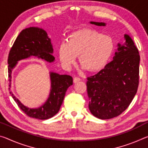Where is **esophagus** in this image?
I'll return each mask as SVG.
<instances>
[{
  "instance_id": "obj_1",
  "label": "esophagus",
  "mask_w": 148,
  "mask_h": 148,
  "mask_svg": "<svg viewBox=\"0 0 148 148\" xmlns=\"http://www.w3.org/2000/svg\"><path fill=\"white\" fill-rule=\"evenodd\" d=\"M79 81H80V79L79 78V77H74V78L73 79V82H74V84L77 83V82H78Z\"/></svg>"
}]
</instances>
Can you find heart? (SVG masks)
Here are the masks:
<instances>
[{
  "label": "heart",
  "mask_w": 148,
  "mask_h": 148,
  "mask_svg": "<svg viewBox=\"0 0 148 148\" xmlns=\"http://www.w3.org/2000/svg\"><path fill=\"white\" fill-rule=\"evenodd\" d=\"M114 50V41L110 36L90 30H81L74 32L70 41L64 40L61 42L59 56L65 70L71 69L80 55L82 69L95 72L106 66Z\"/></svg>",
  "instance_id": "obj_1"
}]
</instances>
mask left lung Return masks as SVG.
I'll use <instances>...</instances> for the list:
<instances>
[{"instance_id": "obj_1", "label": "left lung", "mask_w": 148, "mask_h": 148, "mask_svg": "<svg viewBox=\"0 0 148 148\" xmlns=\"http://www.w3.org/2000/svg\"><path fill=\"white\" fill-rule=\"evenodd\" d=\"M97 26L102 22L91 21ZM123 45L117 44L113 61L97 74L87 77L89 108L97 118L108 119L119 116L131 104L138 87L140 56L128 34Z\"/></svg>"}]
</instances>
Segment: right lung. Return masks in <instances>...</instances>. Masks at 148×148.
<instances>
[{
  "label": "right lung",
  "mask_w": 148,
  "mask_h": 148,
  "mask_svg": "<svg viewBox=\"0 0 148 148\" xmlns=\"http://www.w3.org/2000/svg\"><path fill=\"white\" fill-rule=\"evenodd\" d=\"M53 49L51 39L47 32L39 27H29L20 32L10 51L8 59L10 88L11 87L12 72L19 61L32 56L42 59L49 62L54 61L52 56ZM51 89L48 99L41 106L30 108L25 106L10 91L15 102L27 116L38 119H47L58 113L69 87L73 84L72 77L69 75H60L56 72H49ZM9 88V89H10Z\"/></svg>",
  "instance_id": "right-lung-1"
}]
</instances>
